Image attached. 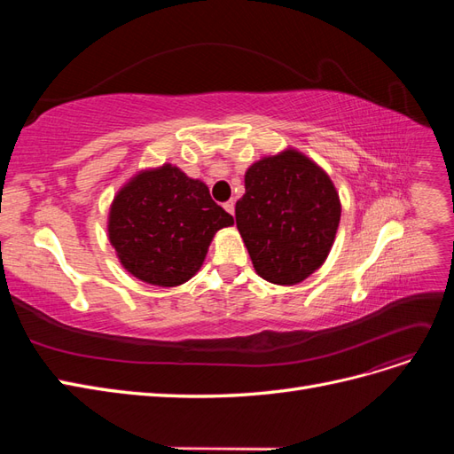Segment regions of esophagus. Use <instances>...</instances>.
<instances>
[{"label":"esophagus","mask_w":454,"mask_h":454,"mask_svg":"<svg viewBox=\"0 0 454 454\" xmlns=\"http://www.w3.org/2000/svg\"><path fill=\"white\" fill-rule=\"evenodd\" d=\"M223 208L232 215L235 214V200H227V202H223Z\"/></svg>","instance_id":"34e87169"}]
</instances>
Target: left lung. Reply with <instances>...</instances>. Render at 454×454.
Wrapping results in <instances>:
<instances>
[{
	"instance_id": "1",
	"label": "left lung",
	"mask_w": 454,
	"mask_h": 454,
	"mask_svg": "<svg viewBox=\"0 0 454 454\" xmlns=\"http://www.w3.org/2000/svg\"><path fill=\"white\" fill-rule=\"evenodd\" d=\"M244 187L235 217L255 272L278 286L303 282L335 240L340 200L333 182L307 155L286 149L254 162Z\"/></svg>"
}]
</instances>
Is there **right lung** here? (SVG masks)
<instances>
[{"instance_id": "obj_1", "label": "right lung", "mask_w": 454, "mask_h": 454, "mask_svg": "<svg viewBox=\"0 0 454 454\" xmlns=\"http://www.w3.org/2000/svg\"><path fill=\"white\" fill-rule=\"evenodd\" d=\"M232 223L206 184L162 164L138 172L115 195L107 235L132 277L174 287L195 277L215 232Z\"/></svg>"}]
</instances>
